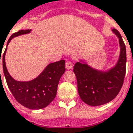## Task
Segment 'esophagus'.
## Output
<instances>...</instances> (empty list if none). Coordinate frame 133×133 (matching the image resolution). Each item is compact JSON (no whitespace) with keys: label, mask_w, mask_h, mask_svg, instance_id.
<instances>
[{"label":"esophagus","mask_w":133,"mask_h":133,"mask_svg":"<svg viewBox=\"0 0 133 133\" xmlns=\"http://www.w3.org/2000/svg\"><path fill=\"white\" fill-rule=\"evenodd\" d=\"M72 67H73V63L71 61H70V60L69 61H67L66 63H65V68H66V69H71Z\"/></svg>","instance_id":"esophagus-1"}]
</instances>
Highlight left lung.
<instances>
[{
	"instance_id": "1",
	"label": "left lung",
	"mask_w": 133,
	"mask_h": 133,
	"mask_svg": "<svg viewBox=\"0 0 133 133\" xmlns=\"http://www.w3.org/2000/svg\"><path fill=\"white\" fill-rule=\"evenodd\" d=\"M112 31L118 37L120 45L119 57L114 68L102 72L80 62L73 67L80 97L88 105L100 106L111 102L123 85L126 72V47L119 32L115 29Z\"/></svg>"
}]
</instances>
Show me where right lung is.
Here are the masks:
<instances>
[{"mask_svg": "<svg viewBox=\"0 0 133 133\" xmlns=\"http://www.w3.org/2000/svg\"><path fill=\"white\" fill-rule=\"evenodd\" d=\"M30 31L31 29H26L14 33L8 39L7 45L14 37L28 34ZM6 50L7 48H5L3 55V73L8 88L16 100L21 105L31 109H40L46 107L55 98L59 81L65 71V61L61 60L49 64L37 78L31 81H17L10 76L5 66ZM1 57V53L0 63Z\"/></svg>", "mask_w": 133, "mask_h": 133, "instance_id": "add662e5", "label": "right lung"}]
</instances>
